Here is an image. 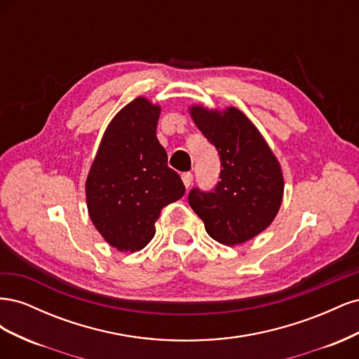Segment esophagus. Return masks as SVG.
Here are the masks:
<instances>
[{
    "mask_svg": "<svg viewBox=\"0 0 359 359\" xmlns=\"http://www.w3.org/2000/svg\"><path fill=\"white\" fill-rule=\"evenodd\" d=\"M181 178H182V182H184V186H186L187 189L191 186V182H193V173H190V172H186V173H182L181 175Z\"/></svg>",
    "mask_w": 359,
    "mask_h": 359,
    "instance_id": "1",
    "label": "esophagus"
}]
</instances>
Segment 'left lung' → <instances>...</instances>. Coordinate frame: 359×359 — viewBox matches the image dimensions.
<instances>
[{"label":"left lung","instance_id":"obj_1","mask_svg":"<svg viewBox=\"0 0 359 359\" xmlns=\"http://www.w3.org/2000/svg\"><path fill=\"white\" fill-rule=\"evenodd\" d=\"M190 114L215 147L222 169L212 190H190L189 203L215 241L243 244L273 223L283 199V173L262 135L240 109L219 112L193 106Z\"/></svg>","mask_w":359,"mask_h":359}]
</instances>
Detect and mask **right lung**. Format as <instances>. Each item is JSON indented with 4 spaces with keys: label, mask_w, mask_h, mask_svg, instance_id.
<instances>
[{
    "label": "right lung",
    "mask_w": 359,
    "mask_h": 359,
    "mask_svg": "<svg viewBox=\"0 0 359 359\" xmlns=\"http://www.w3.org/2000/svg\"><path fill=\"white\" fill-rule=\"evenodd\" d=\"M160 107L137 97L107 126L86 178L95 229L119 252H139L156 233L161 208L186 187L156 136Z\"/></svg>",
    "instance_id": "add662e5"
}]
</instances>
